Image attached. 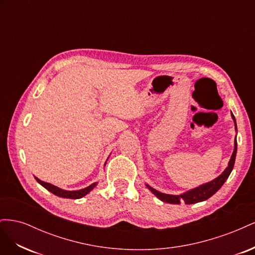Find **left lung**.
<instances>
[{
  "instance_id": "left-lung-1",
  "label": "left lung",
  "mask_w": 255,
  "mask_h": 255,
  "mask_svg": "<svg viewBox=\"0 0 255 255\" xmlns=\"http://www.w3.org/2000/svg\"><path fill=\"white\" fill-rule=\"evenodd\" d=\"M232 116V119L234 120V125H235V129L237 132V126H236V120L233 114H231ZM236 152H237V140L235 137L234 140V151L232 153V156L230 158V161L228 164V167L225 169L219 176L216 177L213 181L207 182L205 184L200 185V186L192 188L190 190H187L186 192H183L181 195H169V194H164V192H160L156 189H154L153 187L149 186L148 184L146 187H148L153 195H155L159 200H161L163 202L166 203H170V204H181V202H184L185 204H195L198 202H202L207 200L208 198H211L214 194L217 192L225 182L227 181V179L229 177V175L231 174L233 170V167L235 164V158H236Z\"/></svg>"
}]
</instances>
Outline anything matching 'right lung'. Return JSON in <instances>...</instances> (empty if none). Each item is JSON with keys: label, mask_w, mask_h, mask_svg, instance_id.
<instances>
[{"label": "right lung", "mask_w": 255, "mask_h": 255, "mask_svg": "<svg viewBox=\"0 0 255 255\" xmlns=\"http://www.w3.org/2000/svg\"><path fill=\"white\" fill-rule=\"evenodd\" d=\"M35 179H36V181L38 183L41 185V186H43L45 189H48L50 192H52V194H54L55 196H58L60 198H67V199H80V198H83L84 196H86L87 194H89V192L98 185V183L96 182V183H92L91 185H89L88 187L80 189V190H65V189H61V188L55 186V185H53V184L43 182V181L38 179V177H36V176H35Z\"/></svg>", "instance_id": "right-lung-1"}]
</instances>
